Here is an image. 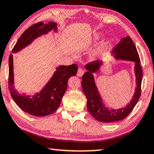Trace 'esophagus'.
<instances>
[{
  "label": "esophagus",
  "instance_id": "1",
  "mask_svg": "<svg viewBox=\"0 0 154 154\" xmlns=\"http://www.w3.org/2000/svg\"><path fill=\"white\" fill-rule=\"evenodd\" d=\"M84 70H83V69H82V68H79V70H78V71H77V76L78 77H82V75H84Z\"/></svg>",
  "mask_w": 154,
  "mask_h": 154
}]
</instances>
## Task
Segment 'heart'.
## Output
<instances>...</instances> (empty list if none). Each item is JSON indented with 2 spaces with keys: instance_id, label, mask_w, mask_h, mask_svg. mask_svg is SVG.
Segmentation results:
<instances>
[{
  "instance_id": "obj_1",
  "label": "heart",
  "mask_w": 154,
  "mask_h": 154,
  "mask_svg": "<svg viewBox=\"0 0 154 154\" xmlns=\"http://www.w3.org/2000/svg\"><path fill=\"white\" fill-rule=\"evenodd\" d=\"M101 51H102L101 49H97V50H96L95 51H94L93 52V54H92V55H91L92 58L95 59V58H97V57H99V55L101 53Z\"/></svg>"
}]
</instances>
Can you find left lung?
<instances>
[{
    "label": "left lung",
    "instance_id": "8db88e82",
    "mask_svg": "<svg viewBox=\"0 0 154 154\" xmlns=\"http://www.w3.org/2000/svg\"><path fill=\"white\" fill-rule=\"evenodd\" d=\"M111 55L117 60L134 62L136 86L133 98L126 106L118 109L107 107L103 102L96 86L93 75L94 73L99 72L104 62L102 61H95L85 66V69L87 70V72L82 76V86L87 99V109L95 120L106 123L124 120L133 111L140 97L141 83L143 79V70L139 55L136 45L129 36L121 38L120 42L113 48Z\"/></svg>",
    "mask_w": 154,
    "mask_h": 154
}]
</instances>
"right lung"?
I'll return each mask as SVG.
<instances>
[{
  "mask_svg": "<svg viewBox=\"0 0 154 154\" xmlns=\"http://www.w3.org/2000/svg\"><path fill=\"white\" fill-rule=\"evenodd\" d=\"M53 30L57 32L58 27L54 22L44 24L39 22L27 29L18 38L17 44L12 49V53H17L42 35H45ZM77 66L60 65L46 84L39 92L33 95H21L15 88L14 76L13 54L9 57V89L11 97L23 111L34 116L43 117L54 113L61 104V100L67 89L68 81L72 76H75Z\"/></svg>",
  "mask_w": 154,
  "mask_h": 154,
  "instance_id": "1",
  "label": "right lung"
}]
</instances>
